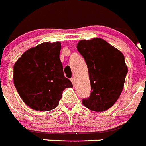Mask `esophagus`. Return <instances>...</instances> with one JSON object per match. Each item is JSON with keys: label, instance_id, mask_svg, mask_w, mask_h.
Masks as SVG:
<instances>
[{"label": "esophagus", "instance_id": "34e87169", "mask_svg": "<svg viewBox=\"0 0 146 146\" xmlns=\"http://www.w3.org/2000/svg\"><path fill=\"white\" fill-rule=\"evenodd\" d=\"M71 82H72V83L73 85L75 84V79H74V78H72Z\"/></svg>", "mask_w": 146, "mask_h": 146}]
</instances>
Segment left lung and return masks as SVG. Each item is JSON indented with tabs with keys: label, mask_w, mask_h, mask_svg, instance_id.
I'll return each mask as SVG.
<instances>
[{
	"label": "left lung",
	"mask_w": 146,
	"mask_h": 146,
	"mask_svg": "<svg viewBox=\"0 0 146 146\" xmlns=\"http://www.w3.org/2000/svg\"><path fill=\"white\" fill-rule=\"evenodd\" d=\"M87 65L91 92L82 104L99 112L110 109L123 89L128 68L123 54L101 38L80 40L76 46Z\"/></svg>",
	"instance_id": "obj_1"
}]
</instances>
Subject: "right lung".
Returning <instances> with one entry per match:
<instances>
[{"mask_svg": "<svg viewBox=\"0 0 146 146\" xmlns=\"http://www.w3.org/2000/svg\"><path fill=\"white\" fill-rule=\"evenodd\" d=\"M61 43L43 42L29 49L13 67V83L26 105L40 111L55 109L64 89L72 87L60 59Z\"/></svg>", "mask_w": 146, "mask_h": 146, "instance_id": "1", "label": "right lung"}]
</instances>
